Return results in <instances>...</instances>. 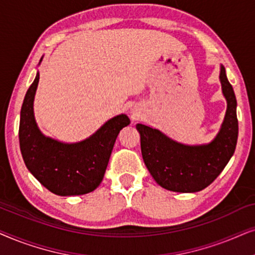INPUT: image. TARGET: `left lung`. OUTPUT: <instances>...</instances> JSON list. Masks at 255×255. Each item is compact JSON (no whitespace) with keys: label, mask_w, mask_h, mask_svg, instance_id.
Instances as JSON below:
<instances>
[{"label":"left lung","mask_w":255,"mask_h":255,"mask_svg":"<svg viewBox=\"0 0 255 255\" xmlns=\"http://www.w3.org/2000/svg\"><path fill=\"white\" fill-rule=\"evenodd\" d=\"M219 80L227 108L218 134L210 143L184 144L150 126L136 125L145 167L162 188L175 192L201 191L218 177L233 156L238 140L237 99L223 65Z\"/></svg>","instance_id":"left-lung-1"}]
</instances>
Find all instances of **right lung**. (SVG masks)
<instances>
[{
    "label": "right lung",
    "instance_id": "add662e5",
    "mask_svg": "<svg viewBox=\"0 0 255 255\" xmlns=\"http://www.w3.org/2000/svg\"><path fill=\"white\" fill-rule=\"evenodd\" d=\"M43 57L39 60L42 63ZM38 64V65H39ZM39 72L26 92L19 119V148L29 171L54 195L78 196L92 192L103 181L115 140L130 124L120 114L105 122L96 133L76 143L45 136L37 126L33 100Z\"/></svg>",
    "mask_w": 255,
    "mask_h": 255
}]
</instances>
